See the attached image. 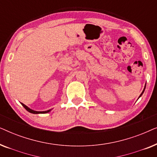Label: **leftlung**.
<instances>
[{
    "instance_id": "left-lung-1",
    "label": "left lung",
    "mask_w": 157,
    "mask_h": 157,
    "mask_svg": "<svg viewBox=\"0 0 157 157\" xmlns=\"http://www.w3.org/2000/svg\"><path fill=\"white\" fill-rule=\"evenodd\" d=\"M145 87H146V86H145ZM145 87H144V90H143L142 93H141V94H140V96H139V98H140V97H141V95H142V94H143V93H144V90H145Z\"/></svg>"
}]
</instances>
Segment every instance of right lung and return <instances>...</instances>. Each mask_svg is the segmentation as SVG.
I'll list each match as a JSON object with an SVG mask.
<instances>
[{
  "label": "right lung",
  "mask_w": 157,
  "mask_h": 157,
  "mask_svg": "<svg viewBox=\"0 0 157 157\" xmlns=\"http://www.w3.org/2000/svg\"><path fill=\"white\" fill-rule=\"evenodd\" d=\"M21 104H22V106L24 107V108L26 109V110L29 111V112L31 113H35V114H37V113H46L49 112V111H51V109H50V110H48V111H34V110H32V109H31L30 108H29L27 106H25V104H23L21 103Z\"/></svg>",
  "instance_id": "add662e5"
}]
</instances>
